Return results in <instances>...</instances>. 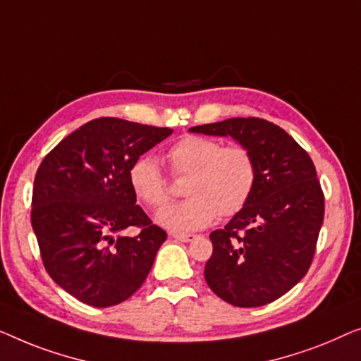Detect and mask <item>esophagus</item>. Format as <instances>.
Instances as JSON below:
<instances>
[{
  "instance_id": "34e87169",
  "label": "esophagus",
  "mask_w": 361,
  "mask_h": 361,
  "mask_svg": "<svg viewBox=\"0 0 361 361\" xmlns=\"http://www.w3.org/2000/svg\"><path fill=\"white\" fill-rule=\"evenodd\" d=\"M173 237L180 242H192L197 235L195 233H173Z\"/></svg>"
}]
</instances>
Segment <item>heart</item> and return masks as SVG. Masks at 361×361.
<instances>
[{
  "instance_id": "heart-1",
  "label": "heart",
  "mask_w": 361,
  "mask_h": 361,
  "mask_svg": "<svg viewBox=\"0 0 361 361\" xmlns=\"http://www.w3.org/2000/svg\"><path fill=\"white\" fill-rule=\"evenodd\" d=\"M166 157L175 173L188 175L186 200L161 207L155 214V221L171 232L201 231L219 214H237L255 190V159L242 145L222 147L217 140L188 135L171 145ZM129 185L137 200L150 207L169 200V181L150 155L132 164Z\"/></svg>"
}]
</instances>
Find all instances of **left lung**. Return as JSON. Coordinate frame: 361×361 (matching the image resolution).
Returning <instances> with one entry per match:
<instances>
[{
    "mask_svg": "<svg viewBox=\"0 0 361 361\" xmlns=\"http://www.w3.org/2000/svg\"><path fill=\"white\" fill-rule=\"evenodd\" d=\"M190 132L231 137L252 152L257 185L250 200L211 232L207 286L237 307L273 302L311 267L324 221V195L307 152L281 128L258 118H232Z\"/></svg>",
    "mask_w": 361,
    "mask_h": 361,
    "instance_id": "8db88e82",
    "label": "left lung"
}]
</instances>
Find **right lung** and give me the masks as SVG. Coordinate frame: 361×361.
Returning a JSON list of instances; mask_svg holds the SVG:
<instances>
[{
	"instance_id": "1",
	"label": "right lung",
	"mask_w": 361,
	"mask_h": 361,
	"mask_svg": "<svg viewBox=\"0 0 361 361\" xmlns=\"http://www.w3.org/2000/svg\"><path fill=\"white\" fill-rule=\"evenodd\" d=\"M99 118L65 137L40 164L30 222L50 278L78 301L109 307L145 281L166 232L135 204L132 164L171 134ZM140 226L139 236L122 232Z\"/></svg>"
}]
</instances>
